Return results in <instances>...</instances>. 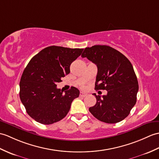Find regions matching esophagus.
Segmentation results:
<instances>
[{"label": "esophagus", "mask_w": 159, "mask_h": 159, "mask_svg": "<svg viewBox=\"0 0 159 159\" xmlns=\"http://www.w3.org/2000/svg\"><path fill=\"white\" fill-rule=\"evenodd\" d=\"M87 95V94L84 93H83V92H80V97L84 98V97H86Z\"/></svg>", "instance_id": "obj_1"}]
</instances>
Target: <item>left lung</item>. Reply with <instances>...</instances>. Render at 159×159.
I'll return each mask as SVG.
<instances>
[{
    "label": "left lung",
    "mask_w": 159,
    "mask_h": 159,
    "mask_svg": "<svg viewBox=\"0 0 159 159\" xmlns=\"http://www.w3.org/2000/svg\"><path fill=\"white\" fill-rule=\"evenodd\" d=\"M97 66L95 89L108 91L96 95L89 112L99 120L116 123L125 119L136 103L139 89L137 76L130 61L119 51L107 45L86 47L81 55Z\"/></svg>",
    "instance_id": "obj_1"
}]
</instances>
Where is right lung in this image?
<instances>
[{
    "instance_id": "add662e5",
    "label": "right lung",
    "mask_w": 159,
    "mask_h": 159,
    "mask_svg": "<svg viewBox=\"0 0 159 159\" xmlns=\"http://www.w3.org/2000/svg\"><path fill=\"white\" fill-rule=\"evenodd\" d=\"M83 49L50 46L34 55L22 74L20 97L28 115L43 125L60 121L67 115L79 90L72 87L63 93L57 83L70 72V66Z\"/></svg>"
}]
</instances>
